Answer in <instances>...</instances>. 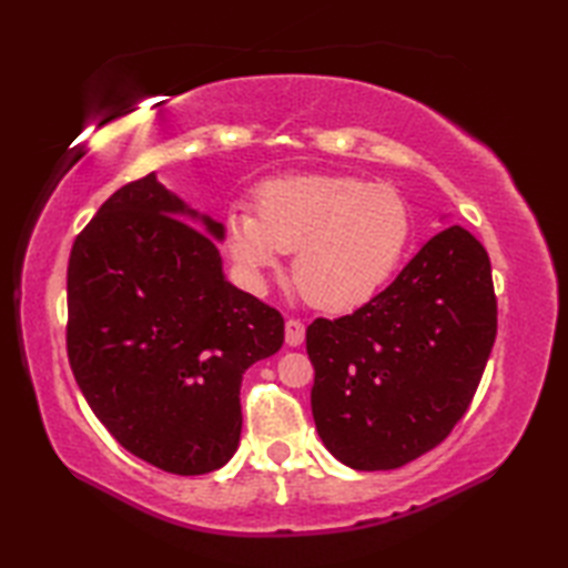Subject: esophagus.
Here are the masks:
<instances>
[{"mask_svg": "<svg viewBox=\"0 0 568 568\" xmlns=\"http://www.w3.org/2000/svg\"><path fill=\"white\" fill-rule=\"evenodd\" d=\"M303 342H305V324L300 320H287L285 322V344L300 346Z\"/></svg>", "mask_w": 568, "mask_h": 568, "instance_id": "1", "label": "esophagus"}]
</instances>
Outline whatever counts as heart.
Wrapping results in <instances>:
<instances>
[{
	"label": "heart",
	"mask_w": 568,
	"mask_h": 568,
	"mask_svg": "<svg viewBox=\"0 0 568 568\" xmlns=\"http://www.w3.org/2000/svg\"><path fill=\"white\" fill-rule=\"evenodd\" d=\"M251 212L224 216V246L248 287H263L285 251L307 303L329 312L366 305L400 268L413 214L390 185L352 175H285L263 183Z\"/></svg>",
	"instance_id": "1"
}]
</instances>
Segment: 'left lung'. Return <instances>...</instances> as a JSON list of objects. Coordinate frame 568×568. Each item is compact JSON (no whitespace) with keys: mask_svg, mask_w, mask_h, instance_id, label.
I'll list each match as a JSON object with an SVG mask.
<instances>
[{"mask_svg":"<svg viewBox=\"0 0 568 568\" xmlns=\"http://www.w3.org/2000/svg\"><path fill=\"white\" fill-rule=\"evenodd\" d=\"M498 332L490 258L464 226L432 236L366 305L307 327L312 415L356 470H390L449 437Z\"/></svg>","mask_w":568,"mask_h":568,"instance_id":"8db88e82","label":"left lung"}]
</instances>
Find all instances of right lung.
<instances>
[{
    "instance_id": "add662e5",
    "label": "right lung",
    "mask_w": 568,
    "mask_h": 568,
    "mask_svg": "<svg viewBox=\"0 0 568 568\" xmlns=\"http://www.w3.org/2000/svg\"><path fill=\"white\" fill-rule=\"evenodd\" d=\"M212 235L224 226L149 173L102 204L68 261L65 344L84 400L126 452L178 476L234 456L241 376L285 336L281 312L224 281Z\"/></svg>"
}]
</instances>
